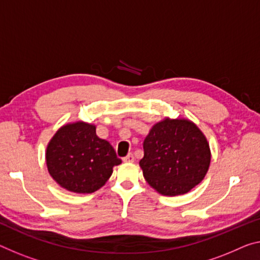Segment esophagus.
<instances>
[{"instance_id": "1", "label": "esophagus", "mask_w": 260, "mask_h": 260, "mask_svg": "<svg viewBox=\"0 0 260 260\" xmlns=\"http://www.w3.org/2000/svg\"><path fill=\"white\" fill-rule=\"evenodd\" d=\"M134 159H135V158H134V155L132 154V152H131V154L127 155L126 157L122 158L123 162H134Z\"/></svg>"}]
</instances>
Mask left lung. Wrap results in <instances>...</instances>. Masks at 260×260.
I'll use <instances>...</instances> for the list:
<instances>
[{
  "mask_svg": "<svg viewBox=\"0 0 260 260\" xmlns=\"http://www.w3.org/2000/svg\"><path fill=\"white\" fill-rule=\"evenodd\" d=\"M140 160L148 184L163 196H179L208 171L211 150L201 131L186 119H166L150 129Z\"/></svg>",
  "mask_w": 260,
  "mask_h": 260,
  "instance_id": "left-lung-1",
  "label": "left lung"
}]
</instances>
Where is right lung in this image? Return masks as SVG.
<instances>
[{"instance_id": "obj_1", "label": "right lung", "mask_w": 260, "mask_h": 260, "mask_svg": "<svg viewBox=\"0 0 260 260\" xmlns=\"http://www.w3.org/2000/svg\"><path fill=\"white\" fill-rule=\"evenodd\" d=\"M120 163L113 147L97 137L96 127L82 121L61 127L46 151L49 175L60 186L76 193L97 191Z\"/></svg>"}]
</instances>
